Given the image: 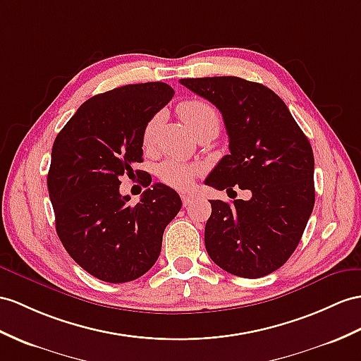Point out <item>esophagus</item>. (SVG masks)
I'll list each match as a JSON object with an SVG mask.
<instances>
[{
  "mask_svg": "<svg viewBox=\"0 0 361 361\" xmlns=\"http://www.w3.org/2000/svg\"><path fill=\"white\" fill-rule=\"evenodd\" d=\"M180 197H182V204H183V207H190V205L192 204V202H195V197L190 196V195H182Z\"/></svg>",
  "mask_w": 361,
  "mask_h": 361,
  "instance_id": "esophagus-1",
  "label": "esophagus"
}]
</instances>
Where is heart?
Instances as JSON below:
<instances>
[{"instance_id":"obj_1","label":"heart","mask_w":361,"mask_h":361,"mask_svg":"<svg viewBox=\"0 0 361 361\" xmlns=\"http://www.w3.org/2000/svg\"><path fill=\"white\" fill-rule=\"evenodd\" d=\"M178 113L195 135L204 133V131H211L216 135L221 128V114L213 104L204 99H188L180 102L178 105ZM157 122H159V116H153L144 127L142 142L145 147L153 142ZM197 171L199 169L196 165H190L178 159H169L157 166V178L166 185L183 190L191 185Z\"/></svg>"}]
</instances>
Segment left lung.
<instances>
[{
  "instance_id": "1",
  "label": "left lung",
  "mask_w": 361,
  "mask_h": 361,
  "mask_svg": "<svg viewBox=\"0 0 361 361\" xmlns=\"http://www.w3.org/2000/svg\"><path fill=\"white\" fill-rule=\"evenodd\" d=\"M180 84L216 105L230 137V154L205 183L226 192L234 185L251 191L250 200H209L208 256L234 276H268L291 257L312 213L310 140L286 104L263 84L237 76L187 78Z\"/></svg>"
}]
</instances>
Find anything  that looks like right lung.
<instances>
[{
  "label": "right lung",
  "mask_w": 361,
  "mask_h": 361,
  "mask_svg": "<svg viewBox=\"0 0 361 361\" xmlns=\"http://www.w3.org/2000/svg\"><path fill=\"white\" fill-rule=\"evenodd\" d=\"M165 82L118 87L85 101L59 131L47 176L59 240L79 267L102 282L144 276L162 248L165 226L179 213L178 192L152 178L140 202L121 196L122 176H139L142 131L170 102Z\"/></svg>",
  "instance_id": "right-lung-1"
}]
</instances>
